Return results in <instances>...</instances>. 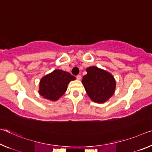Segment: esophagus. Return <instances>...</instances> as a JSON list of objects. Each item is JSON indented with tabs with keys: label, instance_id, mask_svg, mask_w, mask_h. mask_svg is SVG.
Returning <instances> with one entry per match:
<instances>
[{
	"label": "esophagus",
	"instance_id": "obj_1",
	"mask_svg": "<svg viewBox=\"0 0 152 152\" xmlns=\"http://www.w3.org/2000/svg\"><path fill=\"white\" fill-rule=\"evenodd\" d=\"M76 78L78 79V80H80V79H81V76L80 75L76 76Z\"/></svg>",
	"mask_w": 152,
	"mask_h": 152
}]
</instances>
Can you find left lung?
Wrapping results in <instances>:
<instances>
[{
    "mask_svg": "<svg viewBox=\"0 0 152 152\" xmlns=\"http://www.w3.org/2000/svg\"><path fill=\"white\" fill-rule=\"evenodd\" d=\"M82 83L86 93L93 102L103 103L112 97L115 88V81L112 74L95 66L86 69Z\"/></svg>",
    "mask_w": 152,
    "mask_h": 152,
    "instance_id": "left-lung-1",
    "label": "left lung"
}]
</instances>
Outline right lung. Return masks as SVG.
Here are the masks:
<instances>
[{
	"instance_id": "right-lung-1",
	"label": "right lung",
	"mask_w": 152,
	"mask_h": 152,
	"mask_svg": "<svg viewBox=\"0 0 152 152\" xmlns=\"http://www.w3.org/2000/svg\"><path fill=\"white\" fill-rule=\"evenodd\" d=\"M75 79V77L68 72L61 69L54 70L40 80V95L47 99L56 101L66 92L69 82Z\"/></svg>"
}]
</instances>
